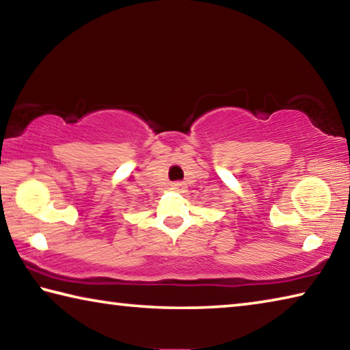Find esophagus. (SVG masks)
Returning <instances> with one entry per match:
<instances>
[{"label": "esophagus", "mask_w": 350, "mask_h": 350, "mask_svg": "<svg viewBox=\"0 0 350 350\" xmlns=\"http://www.w3.org/2000/svg\"><path fill=\"white\" fill-rule=\"evenodd\" d=\"M183 187H185V185H183L182 182H174L173 185H171V188H173L174 191H180V189H183Z\"/></svg>", "instance_id": "34e87169"}]
</instances>
